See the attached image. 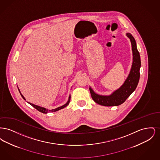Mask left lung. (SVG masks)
<instances>
[{
	"instance_id": "obj_1",
	"label": "left lung",
	"mask_w": 160,
	"mask_h": 160,
	"mask_svg": "<svg viewBox=\"0 0 160 160\" xmlns=\"http://www.w3.org/2000/svg\"><path fill=\"white\" fill-rule=\"evenodd\" d=\"M127 36L129 38L133 55V62L129 75L122 86L108 96H102L95 93L91 88L90 92L93 100L101 106H117L122 104L129 95L135 91L138 83L140 78V68L141 67L140 56L137 50L136 42L134 38L129 33Z\"/></svg>"
}]
</instances>
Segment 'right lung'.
Wrapping results in <instances>:
<instances>
[{
    "label": "right lung",
    "mask_w": 160,
    "mask_h": 160,
    "mask_svg": "<svg viewBox=\"0 0 160 160\" xmlns=\"http://www.w3.org/2000/svg\"><path fill=\"white\" fill-rule=\"evenodd\" d=\"M18 91L20 92V95H21V96L22 97V98H23V99H24V100H26V99L24 98V97H23V95L21 93V92H20L19 89H18ZM70 99H71V96H69V97L68 101V102H67L65 105H63V106H62L59 107H58V108H55V109L51 110H47L46 108H44V107H41L38 106L34 105V104H32V103H30V102H28L29 104H31L32 106L33 107L35 108H36V109H37V110H38L39 112H41V113H47L48 112H54L58 111V110H61V109H62V108H65V107H67L69 103V101H70Z\"/></svg>",
    "instance_id": "right-lung-1"
}]
</instances>
